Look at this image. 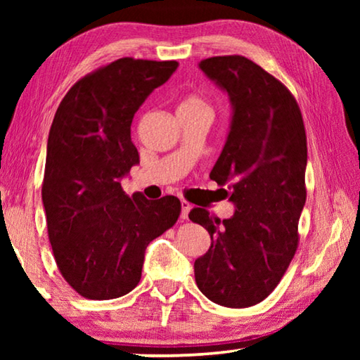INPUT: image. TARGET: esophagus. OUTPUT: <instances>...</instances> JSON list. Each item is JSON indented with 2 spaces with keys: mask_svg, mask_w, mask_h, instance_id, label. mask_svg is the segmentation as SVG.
Returning a JSON list of instances; mask_svg holds the SVG:
<instances>
[{
  "mask_svg": "<svg viewBox=\"0 0 360 360\" xmlns=\"http://www.w3.org/2000/svg\"><path fill=\"white\" fill-rule=\"evenodd\" d=\"M191 210H192V205L186 202V200H182V202H181V217L184 219V221H187L188 212H191Z\"/></svg>",
  "mask_w": 360,
  "mask_h": 360,
  "instance_id": "1",
  "label": "esophagus"
}]
</instances>
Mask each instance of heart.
Returning <instances> with one entry per match:
<instances>
[{
    "label": "heart",
    "mask_w": 360,
    "mask_h": 360,
    "mask_svg": "<svg viewBox=\"0 0 360 360\" xmlns=\"http://www.w3.org/2000/svg\"><path fill=\"white\" fill-rule=\"evenodd\" d=\"M178 111H193V112H210L211 109L203 98H200L197 95H188L181 101Z\"/></svg>",
    "instance_id": "heart-1"
}]
</instances>
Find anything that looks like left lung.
Listing matches in <instances>:
<instances>
[{
    "label": "left lung",
    "mask_w": 360,
    "mask_h": 360,
    "mask_svg": "<svg viewBox=\"0 0 360 360\" xmlns=\"http://www.w3.org/2000/svg\"><path fill=\"white\" fill-rule=\"evenodd\" d=\"M200 68L229 94L233 117L211 172L236 211L188 214L208 230L211 246L195 260L198 289L221 307L248 308L275 290L298 248L307 202V133L295 96L275 76L241 56L211 57Z\"/></svg>",
    "instance_id": "obj_1"
}]
</instances>
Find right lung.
I'll list each match as a JSON object with an SVG mask.
<instances>
[{
	"label": "right lung",
	"mask_w": 360,
	"mask_h": 360,
	"mask_svg": "<svg viewBox=\"0 0 360 360\" xmlns=\"http://www.w3.org/2000/svg\"><path fill=\"white\" fill-rule=\"evenodd\" d=\"M174 60L124 57L89 72L60 103L49 131L42 203L52 252L65 281L90 300L129 294L144 251L178 221L173 195L129 197L120 178L139 163L135 112L178 68Z\"/></svg>",
	"instance_id": "add662e5"
}]
</instances>
